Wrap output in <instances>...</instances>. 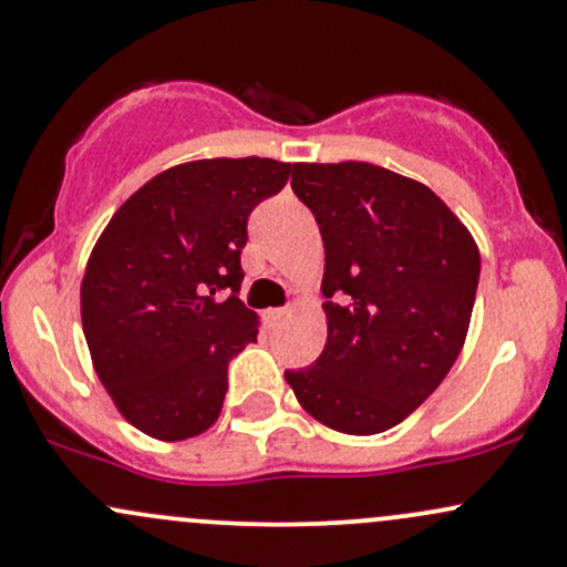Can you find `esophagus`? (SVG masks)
Instances as JSON below:
<instances>
[{
	"instance_id": "34e87169",
	"label": "esophagus",
	"mask_w": 567,
	"mask_h": 567,
	"mask_svg": "<svg viewBox=\"0 0 567 567\" xmlns=\"http://www.w3.org/2000/svg\"><path fill=\"white\" fill-rule=\"evenodd\" d=\"M288 317V309H266V320H269L271 324L285 320Z\"/></svg>"
}]
</instances>
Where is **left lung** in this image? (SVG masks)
Listing matches in <instances>:
<instances>
[{
    "instance_id": "1",
    "label": "left lung",
    "mask_w": 567,
    "mask_h": 567,
    "mask_svg": "<svg viewBox=\"0 0 567 567\" xmlns=\"http://www.w3.org/2000/svg\"><path fill=\"white\" fill-rule=\"evenodd\" d=\"M290 186L322 231L328 341L315 365L285 370V381L320 424L386 432L464 349L477 243L432 188L370 162H298Z\"/></svg>"
}]
</instances>
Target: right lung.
I'll return each mask as SVG.
<instances>
[{
	"label": "right lung",
	"instance_id": "right-lung-1",
	"mask_svg": "<svg viewBox=\"0 0 567 567\" xmlns=\"http://www.w3.org/2000/svg\"><path fill=\"white\" fill-rule=\"evenodd\" d=\"M290 162L197 159L122 202L84 266L82 330L116 410L148 437H197L218 421L226 368L258 336L239 301L247 216L288 184ZM229 289L230 298L215 296Z\"/></svg>",
	"mask_w": 567,
	"mask_h": 567
}]
</instances>
